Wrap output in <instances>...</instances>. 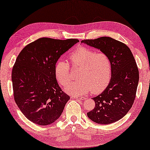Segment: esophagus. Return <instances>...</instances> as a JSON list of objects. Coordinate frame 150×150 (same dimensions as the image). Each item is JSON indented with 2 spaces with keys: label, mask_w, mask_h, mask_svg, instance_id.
<instances>
[{
  "label": "esophagus",
  "mask_w": 150,
  "mask_h": 150,
  "mask_svg": "<svg viewBox=\"0 0 150 150\" xmlns=\"http://www.w3.org/2000/svg\"><path fill=\"white\" fill-rule=\"evenodd\" d=\"M72 98H74V99H78V100H84L85 99V98H84V97H78V96H72Z\"/></svg>",
  "instance_id": "esophagus-1"
}]
</instances>
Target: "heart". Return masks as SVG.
I'll list each match as a JSON object with an SVG mask.
<instances>
[{
  "label": "heart",
  "instance_id": "1",
  "mask_svg": "<svg viewBox=\"0 0 150 150\" xmlns=\"http://www.w3.org/2000/svg\"><path fill=\"white\" fill-rule=\"evenodd\" d=\"M68 60L73 68H79L80 70L78 72L79 80L66 87L68 93L82 95L91 90L92 94H98L109 84L112 76V62L106 54L80 47L70 54ZM54 72L61 85H67L71 81L70 67L66 61H58Z\"/></svg>",
  "mask_w": 150,
  "mask_h": 150
}]
</instances>
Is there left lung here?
Here are the masks:
<instances>
[{"instance_id": "obj_1", "label": "left lung", "mask_w": 150, "mask_h": 150, "mask_svg": "<svg viewBox=\"0 0 150 150\" xmlns=\"http://www.w3.org/2000/svg\"><path fill=\"white\" fill-rule=\"evenodd\" d=\"M84 42L100 49L112 62V78L102 93L92 98L95 107L88 112L96 123L110 124L122 118L134 104L139 82V71L128 46L111 37L86 39Z\"/></svg>"}]
</instances>
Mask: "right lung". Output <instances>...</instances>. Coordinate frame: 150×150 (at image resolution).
<instances>
[{"label": "right lung", "instance_id": "right-lung-1", "mask_svg": "<svg viewBox=\"0 0 150 150\" xmlns=\"http://www.w3.org/2000/svg\"><path fill=\"white\" fill-rule=\"evenodd\" d=\"M78 39L40 38L26 45L12 70L14 101L27 119L46 126L59 118L70 96L61 90L54 68Z\"/></svg>", "mask_w": 150, "mask_h": 150}]
</instances>
